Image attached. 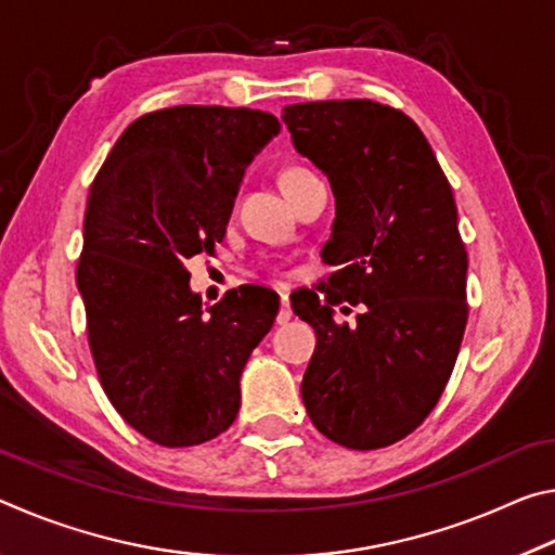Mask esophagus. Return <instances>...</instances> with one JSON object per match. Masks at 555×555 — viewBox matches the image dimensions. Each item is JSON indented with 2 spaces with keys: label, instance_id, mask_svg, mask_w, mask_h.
<instances>
[{
  "label": "esophagus",
  "instance_id": "obj_1",
  "mask_svg": "<svg viewBox=\"0 0 555 555\" xmlns=\"http://www.w3.org/2000/svg\"><path fill=\"white\" fill-rule=\"evenodd\" d=\"M291 318H294V311H291V300H288V296H281V311L276 315V323L284 325L291 321Z\"/></svg>",
  "mask_w": 555,
  "mask_h": 555
}]
</instances>
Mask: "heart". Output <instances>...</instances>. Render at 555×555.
<instances>
[{
  "label": "heart",
  "mask_w": 555,
  "mask_h": 555,
  "mask_svg": "<svg viewBox=\"0 0 555 555\" xmlns=\"http://www.w3.org/2000/svg\"><path fill=\"white\" fill-rule=\"evenodd\" d=\"M313 178V173L308 171V168H304V166H288V168H284V171H281V188H284V193L288 195L291 191H294V188H298L300 183H306V181H311Z\"/></svg>",
  "instance_id": "1"
}]
</instances>
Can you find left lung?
I'll return each instance as SVG.
<instances>
[{"mask_svg":"<svg viewBox=\"0 0 555 555\" xmlns=\"http://www.w3.org/2000/svg\"><path fill=\"white\" fill-rule=\"evenodd\" d=\"M300 156L335 195L323 291L300 298L315 352L300 382L313 426L352 450L397 443L443 393L467 323V251L453 191L424 131L401 109L372 100L284 107ZM362 302L358 325L332 306Z\"/></svg>","mask_w":555,"mask_h":555,"instance_id":"1","label":"left lung"}]
</instances>
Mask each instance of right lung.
<instances>
[{"instance_id": "add662e5", "label": "right lung", "mask_w": 555, "mask_h": 555, "mask_svg": "<svg viewBox=\"0 0 555 555\" xmlns=\"http://www.w3.org/2000/svg\"><path fill=\"white\" fill-rule=\"evenodd\" d=\"M279 129L261 109H156L131 121L92 181L75 274L90 352L112 406L158 446L232 426L244 364L274 325L269 288L203 308L183 261L222 242L244 168Z\"/></svg>"}]
</instances>
